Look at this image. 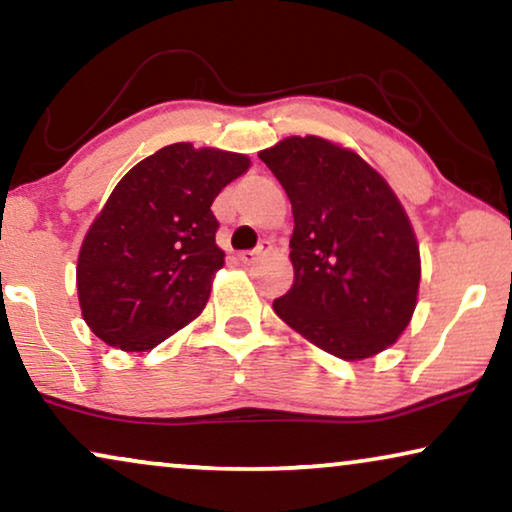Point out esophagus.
I'll return each instance as SVG.
<instances>
[{"label": "esophagus", "mask_w": 512, "mask_h": 512, "mask_svg": "<svg viewBox=\"0 0 512 512\" xmlns=\"http://www.w3.org/2000/svg\"><path fill=\"white\" fill-rule=\"evenodd\" d=\"M269 248H271L269 243H259L255 250H243V253H239V262L241 264H253L255 259L262 255V253H266V250H269Z\"/></svg>", "instance_id": "obj_1"}]
</instances>
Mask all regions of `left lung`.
<instances>
[{
  "label": "left lung",
  "mask_w": 512,
  "mask_h": 512,
  "mask_svg": "<svg viewBox=\"0 0 512 512\" xmlns=\"http://www.w3.org/2000/svg\"><path fill=\"white\" fill-rule=\"evenodd\" d=\"M292 204L294 283L273 311L329 355L397 343L417 306L420 248L392 187L355 150L287 136L259 153Z\"/></svg>",
  "instance_id": "left-lung-1"
}]
</instances>
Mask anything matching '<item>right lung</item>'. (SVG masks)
Wrapping results in <instances>:
<instances>
[{
	"label": "right lung",
	"mask_w": 512,
	"mask_h": 512,
	"mask_svg": "<svg viewBox=\"0 0 512 512\" xmlns=\"http://www.w3.org/2000/svg\"><path fill=\"white\" fill-rule=\"evenodd\" d=\"M248 167L241 153L171 143L122 176L78 253V304L95 336L146 352L204 311L225 264L211 204Z\"/></svg>",
	"instance_id": "right-lung-1"
}]
</instances>
